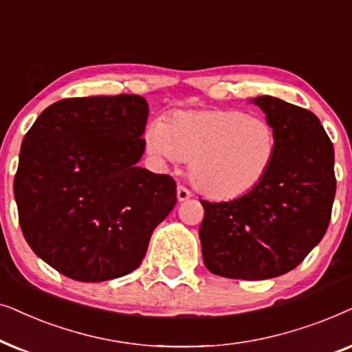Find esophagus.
I'll return each instance as SVG.
<instances>
[{
	"label": "esophagus",
	"mask_w": 352,
	"mask_h": 352,
	"mask_svg": "<svg viewBox=\"0 0 352 352\" xmlns=\"http://www.w3.org/2000/svg\"><path fill=\"white\" fill-rule=\"evenodd\" d=\"M191 191L188 190V188H185V186H179V188H177V199L180 201V203H184V201H186V199H190L191 198Z\"/></svg>",
	"instance_id": "esophagus-1"
}]
</instances>
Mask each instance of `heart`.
Returning <instances> with one entry per match:
<instances>
[{"instance_id":"b5f03b06","label":"heart","mask_w":352,"mask_h":352,"mask_svg":"<svg viewBox=\"0 0 352 352\" xmlns=\"http://www.w3.org/2000/svg\"><path fill=\"white\" fill-rule=\"evenodd\" d=\"M159 161H191L190 179L215 199L241 198L261 185L274 162L277 135L269 120L238 109L180 111L144 132Z\"/></svg>"}]
</instances>
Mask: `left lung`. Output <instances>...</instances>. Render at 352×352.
Returning a JSON list of instances; mask_svg holds the SVG:
<instances>
[{
	"label": "left lung",
	"instance_id": "8db88e82",
	"mask_svg": "<svg viewBox=\"0 0 352 352\" xmlns=\"http://www.w3.org/2000/svg\"><path fill=\"white\" fill-rule=\"evenodd\" d=\"M277 135L265 179L241 198L201 201V250L209 272L267 280L301 264L325 235L333 206L335 151L311 111L274 96L251 100Z\"/></svg>",
	"mask_w": 352,
	"mask_h": 352
}]
</instances>
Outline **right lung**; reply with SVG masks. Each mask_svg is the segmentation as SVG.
I'll list each match as a JSON object with an SVG mask.
<instances>
[{"instance_id":"right-lung-1","label":"right lung","mask_w":352,"mask_h":352,"mask_svg":"<svg viewBox=\"0 0 352 352\" xmlns=\"http://www.w3.org/2000/svg\"><path fill=\"white\" fill-rule=\"evenodd\" d=\"M148 112L138 95L69 98L23 137L19 223L32 251L65 277L104 282L133 272L175 206L172 177L138 166Z\"/></svg>"}]
</instances>
